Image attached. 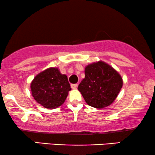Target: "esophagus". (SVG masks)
Instances as JSON below:
<instances>
[{
	"label": "esophagus",
	"mask_w": 155,
	"mask_h": 155,
	"mask_svg": "<svg viewBox=\"0 0 155 155\" xmlns=\"http://www.w3.org/2000/svg\"><path fill=\"white\" fill-rule=\"evenodd\" d=\"M71 88L72 89H77V87H78V84H71Z\"/></svg>",
	"instance_id": "34e87169"
}]
</instances>
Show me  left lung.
<instances>
[{"instance_id": "1", "label": "left lung", "mask_w": 155, "mask_h": 155, "mask_svg": "<svg viewBox=\"0 0 155 155\" xmlns=\"http://www.w3.org/2000/svg\"><path fill=\"white\" fill-rule=\"evenodd\" d=\"M84 74L85 78L78 89L87 104L98 109L111 104L123 86L122 78L117 71L106 63L99 61L87 65Z\"/></svg>"}]
</instances>
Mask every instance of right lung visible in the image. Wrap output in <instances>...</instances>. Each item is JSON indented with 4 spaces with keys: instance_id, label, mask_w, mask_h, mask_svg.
Here are the masks:
<instances>
[{
    "instance_id": "1",
    "label": "right lung",
    "mask_w": 155,
    "mask_h": 155,
    "mask_svg": "<svg viewBox=\"0 0 155 155\" xmlns=\"http://www.w3.org/2000/svg\"><path fill=\"white\" fill-rule=\"evenodd\" d=\"M70 90L71 88L67 76L55 68L38 74L31 83L34 98L46 109H55L62 105Z\"/></svg>"
}]
</instances>
